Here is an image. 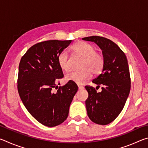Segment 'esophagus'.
Returning <instances> with one entry per match:
<instances>
[{
	"instance_id": "34e87169",
	"label": "esophagus",
	"mask_w": 148,
	"mask_h": 148,
	"mask_svg": "<svg viewBox=\"0 0 148 148\" xmlns=\"http://www.w3.org/2000/svg\"><path fill=\"white\" fill-rule=\"evenodd\" d=\"M77 86H78V89H84V86H81V85H77Z\"/></svg>"
}]
</instances>
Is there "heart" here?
<instances>
[{
  "label": "heart",
  "mask_w": 148,
  "mask_h": 148,
  "mask_svg": "<svg viewBox=\"0 0 148 148\" xmlns=\"http://www.w3.org/2000/svg\"><path fill=\"white\" fill-rule=\"evenodd\" d=\"M72 50L74 55L82 57L79 65L82 69L67 73L64 77L66 81L82 84L89 78L91 72L97 75L102 72L104 66V57L96 51V47L93 45L86 42H79L72 46ZM57 61L61 69L69 71L70 57L66 51L59 53Z\"/></svg>",
  "instance_id": "obj_1"
}]
</instances>
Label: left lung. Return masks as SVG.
Masks as SVG:
<instances>
[{"instance_id":"8db88e82","label":"left lung","mask_w":148,"mask_h":148,"mask_svg":"<svg viewBox=\"0 0 148 148\" xmlns=\"http://www.w3.org/2000/svg\"><path fill=\"white\" fill-rule=\"evenodd\" d=\"M82 40L98 45L104 59L101 74L92 81L101 86L102 91L97 92L90 86L85 87L89 94L86 101L87 116L95 123L108 125L121 113L131 90L127 57L116 43L106 38L92 36Z\"/></svg>"}]
</instances>
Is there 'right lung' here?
<instances>
[{
    "instance_id": "add662e5",
    "label": "right lung",
    "mask_w": 148,
    "mask_h": 148,
    "mask_svg": "<svg viewBox=\"0 0 148 148\" xmlns=\"http://www.w3.org/2000/svg\"><path fill=\"white\" fill-rule=\"evenodd\" d=\"M71 42L55 40L39 42L27 50L19 62V97L31 116L45 126L56 127L66 119L70 105L78 89L72 82L57 86L59 79L64 76L57 57Z\"/></svg>"
}]
</instances>
